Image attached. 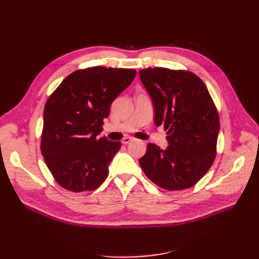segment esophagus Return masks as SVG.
I'll use <instances>...</instances> for the list:
<instances>
[{
    "mask_svg": "<svg viewBox=\"0 0 259 259\" xmlns=\"http://www.w3.org/2000/svg\"><path fill=\"white\" fill-rule=\"evenodd\" d=\"M134 138H133V137H124L123 138V144H125V145H127V144H131L132 142H134Z\"/></svg>",
    "mask_w": 259,
    "mask_h": 259,
    "instance_id": "obj_1",
    "label": "esophagus"
}]
</instances>
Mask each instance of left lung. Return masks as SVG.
I'll return each instance as SVG.
<instances>
[{"label": "left lung", "mask_w": 259, "mask_h": 259, "mask_svg": "<svg viewBox=\"0 0 259 259\" xmlns=\"http://www.w3.org/2000/svg\"><path fill=\"white\" fill-rule=\"evenodd\" d=\"M154 105V122L166 131L168 146L149 143L139 164L152 183L166 190L197 184L216 158L219 115L206 85L193 72L155 67L139 71Z\"/></svg>", "instance_id": "left-lung-1"}]
</instances>
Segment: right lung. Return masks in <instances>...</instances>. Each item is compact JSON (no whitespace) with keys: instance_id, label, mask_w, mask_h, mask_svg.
Instances as JSON below:
<instances>
[{"instance_id":"1","label":"right lung","mask_w":259,"mask_h":259,"mask_svg":"<svg viewBox=\"0 0 259 259\" xmlns=\"http://www.w3.org/2000/svg\"><path fill=\"white\" fill-rule=\"evenodd\" d=\"M136 76V70L101 66L69 74L44 108L41 152L55 180L73 192L93 191L109 174L121 142L97 135L113 100Z\"/></svg>"}]
</instances>
